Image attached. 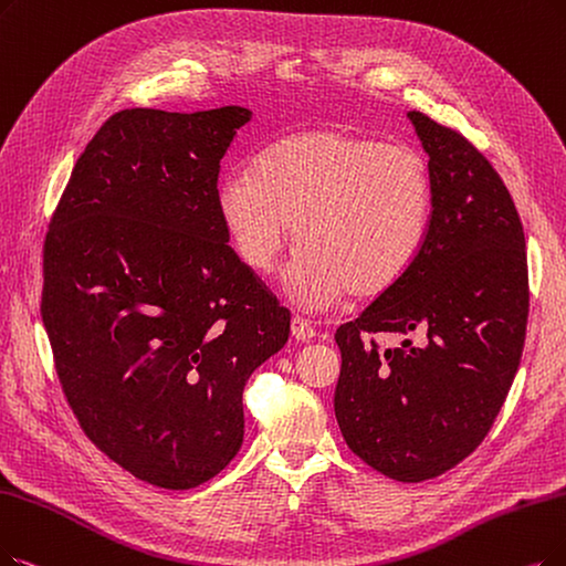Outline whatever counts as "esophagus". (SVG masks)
Wrapping results in <instances>:
<instances>
[{
  "instance_id": "obj_1",
  "label": "esophagus",
  "mask_w": 566,
  "mask_h": 566,
  "mask_svg": "<svg viewBox=\"0 0 566 566\" xmlns=\"http://www.w3.org/2000/svg\"><path fill=\"white\" fill-rule=\"evenodd\" d=\"M315 334L318 332H315L311 321L302 318V315H295V318H292V336H295L297 342H311Z\"/></svg>"
}]
</instances>
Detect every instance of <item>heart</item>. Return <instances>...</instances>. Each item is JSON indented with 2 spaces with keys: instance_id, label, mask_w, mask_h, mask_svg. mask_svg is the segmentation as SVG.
<instances>
[{
  "instance_id": "b5f03b06",
  "label": "heart",
  "mask_w": 566,
  "mask_h": 566,
  "mask_svg": "<svg viewBox=\"0 0 566 566\" xmlns=\"http://www.w3.org/2000/svg\"><path fill=\"white\" fill-rule=\"evenodd\" d=\"M432 209V174L416 148L338 129L287 137L218 186L224 230L258 274L276 269L297 232L304 245L285 287L308 308L399 283L422 251Z\"/></svg>"
}]
</instances>
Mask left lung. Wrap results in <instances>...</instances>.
<instances>
[{
  "instance_id": "left-lung-1",
  "label": "left lung",
  "mask_w": 566,
  "mask_h": 566,
  "mask_svg": "<svg viewBox=\"0 0 566 566\" xmlns=\"http://www.w3.org/2000/svg\"><path fill=\"white\" fill-rule=\"evenodd\" d=\"M434 209L403 279L336 329L334 413L353 453L401 483L453 469L500 413L523 355L525 232L504 180L464 134L420 111ZM422 328V347L380 352L374 333Z\"/></svg>"
}]
</instances>
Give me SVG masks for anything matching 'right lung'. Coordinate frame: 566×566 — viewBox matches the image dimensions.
Here are the masks:
<instances>
[{"mask_svg": "<svg viewBox=\"0 0 566 566\" xmlns=\"http://www.w3.org/2000/svg\"><path fill=\"white\" fill-rule=\"evenodd\" d=\"M243 106L125 108L74 165L43 241L41 318L87 439L150 485L213 479L243 441V388L290 311L218 213Z\"/></svg>", "mask_w": 566, "mask_h": 566, "instance_id": "1", "label": "right lung"}]
</instances>
